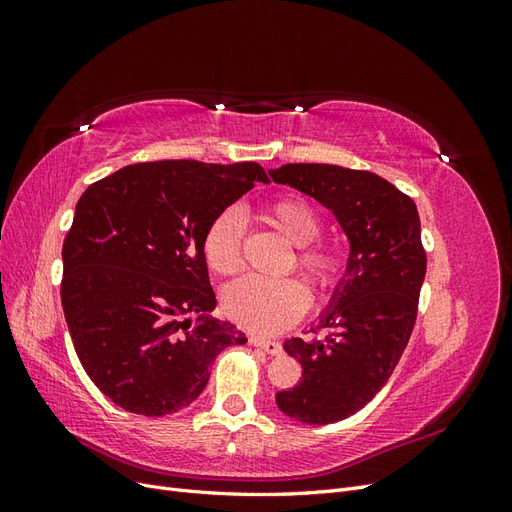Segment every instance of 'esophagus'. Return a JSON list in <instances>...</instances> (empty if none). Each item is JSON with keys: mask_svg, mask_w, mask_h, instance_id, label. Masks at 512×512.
<instances>
[{"mask_svg": "<svg viewBox=\"0 0 512 512\" xmlns=\"http://www.w3.org/2000/svg\"><path fill=\"white\" fill-rule=\"evenodd\" d=\"M250 344L256 346V348H260V350H265V352L271 354V356L282 354V344H280V342H271V339H265V337L252 335V337H250Z\"/></svg>", "mask_w": 512, "mask_h": 512, "instance_id": "1", "label": "esophagus"}]
</instances>
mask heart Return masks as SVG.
Returning <instances> with one entry per match:
<instances>
[{"label": "heart", "mask_w": 512, "mask_h": 512, "mask_svg": "<svg viewBox=\"0 0 512 512\" xmlns=\"http://www.w3.org/2000/svg\"><path fill=\"white\" fill-rule=\"evenodd\" d=\"M265 220L299 247V267L322 286L339 275L342 260L331 247L316 245L320 218L301 198H280L267 207ZM243 218L237 209L220 211L205 230L203 252L207 265L220 275L237 273L243 265ZM224 307L241 327L273 335L297 322L309 307V292L299 280H269L247 275L230 284L224 294Z\"/></svg>", "instance_id": "b5f03b06"}]
</instances>
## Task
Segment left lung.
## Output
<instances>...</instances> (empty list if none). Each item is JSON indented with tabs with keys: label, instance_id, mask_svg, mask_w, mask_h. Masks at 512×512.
<instances>
[{
	"label": "left lung",
	"instance_id": "left-lung-1",
	"mask_svg": "<svg viewBox=\"0 0 512 512\" xmlns=\"http://www.w3.org/2000/svg\"><path fill=\"white\" fill-rule=\"evenodd\" d=\"M269 175L329 209L350 245L318 316L333 333L284 344L303 378L275 395L277 408L305 425L344 421L376 397L408 346L427 271L421 220L410 196L367 170L286 164Z\"/></svg>",
	"mask_w": 512,
	"mask_h": 512
}]
</instances>
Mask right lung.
<instances>
[{
	"label": "right lung",
	"mask_w": 512,
	"mask_h": 512,
	"mask_svg": "<svg viewBox=\"0 0 512 512\" xmlns=\"http://www.w3.org/2000/svg\"><path fill=\"white\" fill-rule=\"evenodd\" d=\"M254 183H269L256 162L162 160L123 166L79 198L61 305L87 376L119 408L164 416L190 406L215 356L247 342L209 316L203 237Z\"/></svg>",
	"instance_id": "add662e5"
}]
</instances>
